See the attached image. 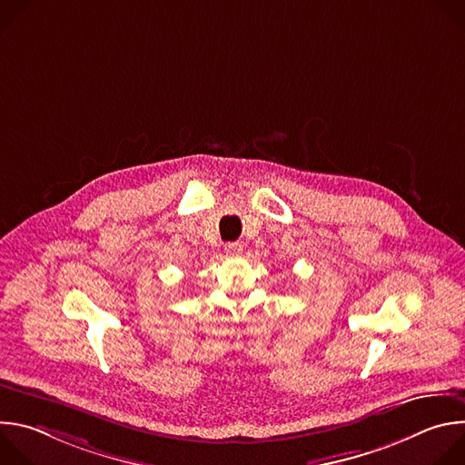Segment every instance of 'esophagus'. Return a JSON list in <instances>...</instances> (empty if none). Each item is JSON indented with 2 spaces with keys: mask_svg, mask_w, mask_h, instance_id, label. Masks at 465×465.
<instances>
[{
  "mask_svg": "<svg viewBox=\"0 0 465 465\" xmlns=\"http://www.w3.org/2000/svg\"><path fill=\"white\" fill-rule=\"evenodd\" d=\"M224 253H226L228 257H237V255L242 253V244H239V242H228V244L224 246Z\"/></svg>",
  "mask_w": 465,
  "mask_h": 465,
  "instance_id": "esophagus-1",
  "label": "esophagus"
}]
</instances>
